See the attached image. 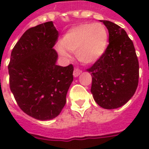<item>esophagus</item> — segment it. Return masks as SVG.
Instances as JSON below:
<instances>
[{
  "mask_svg": "<svg viewBox=\"0 0 149 149\" xmlns=\"http://www.w3.org/2000/svg\"><path fill=\"white\" fill-rule=\"evenodd\" d=\"M82 71L79 70V69H75L74 71H73V77H78L79 75L81 74Z\"/></svg>",
  "mask_w": 149,
  "mask_h": 149,
  "instance_id": "1",
  "label": "esophagus"
}]
</instances>
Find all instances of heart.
I'll return each mask as SVG.
<instances>
[{
  "mask_svg": "<svg viewBox=\"0 0 149 149\" xmlns=\"http://www.w3.org/2000/svg\"><path fill=\"white\" fill-rule=\"evenodd\" d=\"M108 45L106 28L99 23H84L70 29L63 36L57 51L64 58L75 52L78 60L90 64L101 57Z\"/></svg>",
  "mask_w": 149,
  "mask_h": 149,
  "instance_id": "1",
  "label": "heart"
}]
</instances>
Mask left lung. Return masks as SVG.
Listing matches in <instances>:
<instances>
[{
    "label": "left lung",
    "mask_w": 149,
    "mask_h": 149,
    "mask_svg": "<svg viewBox=\"0 0 149 149\" xmlns=\"http://www.w3.org/2000/svg\"><path fill=\"white\" fill-rule=\"evenodd\" d=\"M109 32V45L104 55L87 70L92 76L91 93L104 109L125 104L136 91L139 65L134 44L126 31L109 21H100Z\"/></svg>",
    "instance_id": "8db88e82"
}]
</instances>
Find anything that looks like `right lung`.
I'll list each match as a JSON object with an SVG mask.
<instances>
[{
	"instance_id": "obj_1",
	"label": "right lung",
	"mask_w": 149,
	"mask_h": 149,
	"mask_svg": "<svg viewBox=\"0 0 149 149\" xmlns=\"http://www.w3.org/2000/svg\"><path fill=\"white\" fill-rule=\"evenodd\" d=\"M58 38L53 22L27 30L10 54V88L18 106L37 120H52L60 113L73 80V66L56 64L52 49Z\"/></svg>"
}]
</instances>
